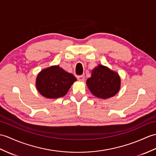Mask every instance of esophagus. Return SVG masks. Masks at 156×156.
<instances>
[{
	"instance_id": "esophagus-1",
	"label": "esophagus",
	"mask_w": 156,
	"mask_h": 156,
	"mask_svg": "<svg viewBox=\"0 0 156 156\" xmlns=\"http://www.w3.org/2000/svg\"><path fill=\"white\" fill-rule=\"evenodd\" d=\"M78 80L79 81H84V75H81V76H78L77 77Z\"/></svg>"
}]
</instances>
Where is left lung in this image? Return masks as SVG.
Here are the masks:
<instances>
[{"mask_svg": "<svg viewBox=\"0 0 156 156\" xmlns=\"http://www.w3.org/2000/svg\"><path fill=\"white\" fill-rule=\"evenodd\" d=\"M90 91L99 98L106 99L119 92L121 79L117 72L99 64L92 70L91 77L86 80Z\"/></svg>", "mask_w": 156, "mask_h": 156, "instance_id": "obj_1", "label": "left lung"}]
</instances>
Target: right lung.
I'll use <instances>...</instances> for the list:
<instances>
[{"mask_svg":"<svg viewBox=\"0 0 156 156\" xmlns=\"http://www.w3.org/2000/svg\"><path fill=\"white\" fill-rule=\"evenodd\" d=\"M76 80L73 74L59 66H52L39 72L36 86L39 93L46 98H58L66 95Z\"/></svg>","mask_w":156,"mask_h":156,"instance_id":"1","label":"right lung"}]
</instances>
